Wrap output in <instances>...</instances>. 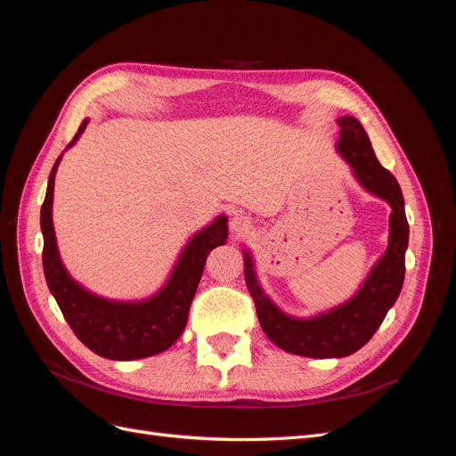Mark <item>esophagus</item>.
<instances>
[{
    "mask_svg": "<svg viewBox=\"0 0 456 456\" xmlns=\"http://www.w3.org/2000/svg\"><path fill=\"white\" fill-rule=\"evenodd\" d=\"M249 228H251V223H249V220H247V216H241V215L232 216V220H230L232 233H236V236H241V233L249 232Z\"/></svg>",
    "mask_w": 456,
    "mask_h": 456,
    "instance_id": "34e87169",
    "label": "esophagus"
}]
</instances>
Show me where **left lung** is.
<instances>
[{"label": "left lung", "mask_w": 456, "mask_h": 456, "mask_svg": "<svg viewBox=\"0 0 456 456\" xmlns=\"http://www.w3.org/2000/svg\"><path fill=\"white\" fill-rule=\"evenodd\" d=\"M338 150L370 194L386 200L390 213V243L369 273L362 291L337 310L314 320H293L275 308L256 283L249 255H245V283L255 300L256 315L266 337L289 354L305 357H344L360 350L377 333L386 314L402 291L405 278V249L409 223L403 196L395 176L375 156L362 123L352 116L340 118Z\"/></svg>", "instance_id": "left-lung-1"}]
</instances>
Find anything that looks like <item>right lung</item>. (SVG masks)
I'll use <instances>...</instances> for the list:
<instances>
[{"instance_id": "1", "label": "right lung", "mask_w": 456, "mask_h": 456, "mask_svg": "<svg viewBox=\"0 0 456 456\" xmlns=\"http://www.w3.org/2000/svg\"><path fill=\"white\" fill-rule=\"evenodd\" d=\"M86 126L87 121L81 123L76 136L66 148H70L77 141ZM59 161L61 156L53 165L45 201L41 205V232H44L45 280L64 320L91 352L108 357V360H141V357L167 350L183 335L186 327L191 298H194L200 285L207 256L215 247L226 243L228 218L218 216L211 226H207L198 236L191 238L169 283L156 297L136 302V305L99 298L72 281L57 251L51 207L54 173H57Z\"/></svg>"}]
</instances>
